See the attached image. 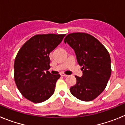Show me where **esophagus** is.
I'll use <instances>...</instances> for the list:
<instances>
[{
    "label": "esophagus",
    "mask_w": 125,
    "mask_h": 125,
    "mask_svg": "<svg viewBox=\"0 0 125 125\" xmlns=\"http://www.w3.org/2000/svg\"><path fill=\"white\" fill-rule=\"evenodd\" d=\"M61 76H64V77H67V76H68V75H66V74H65L64 73H61Z\"/></svg>",
    "instance_id": "obj_1"
}]
</instances>
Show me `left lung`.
Returning a JSON list of instances; mask_svg holds the SVG:
<instances>
[{
	"label": "left lung",
	"mask_w": 125,
	"mask_h": 125,
	"mask_svg": "<svg viewBox=\"0 0 125 125\" xmlns=\"http://www.w3.org/2000/svg\"><path fill=\"white\" fill-rule=\"evenodd\" d=\"M64 41L74 49L83 71L81 77L75 76L76 84L70 92L79 100L92 101L105 89L111 76L109 52L97 39L86 33L69 34Z\"/></svg>",
	"instance_id": "8db88e82"
}]
</instances>
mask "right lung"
<instances>
[{"label":"right lung","mask_w":125,"mask_h":125,"mask_svg":"<svg viewBox=\"0 0 125 125\" xmlns=\"http://www.w3.org/2000/svg\"><path fill=\"white\" fill-rule=\"evenodd\" d=\"M66 34H39L22 46L14 61V79L24 97L35 103L48 100L60 74H52L49 54Z\"/></svg>","instance_id":"obj_1"}]
</instances>
